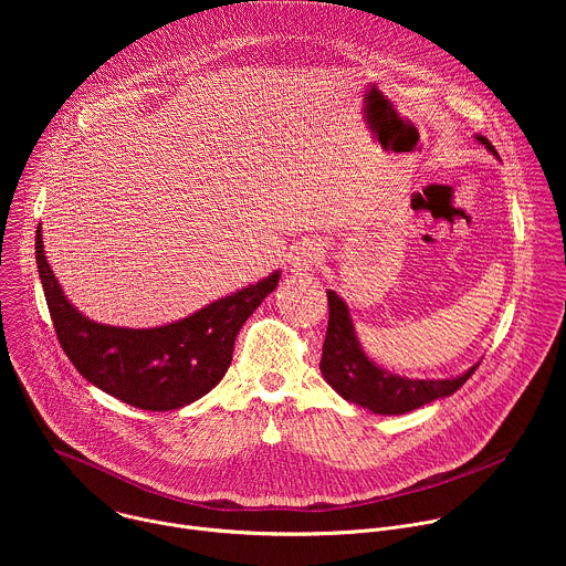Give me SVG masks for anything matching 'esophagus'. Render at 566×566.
<instances>
[{
	"instance_id": "34e87169",
	"label": "esophagus",
	"mask_w": 566,
	"mask_h": 566,
	"mask_svg": "<svg viewBox=\"0 0 566 566\" xmlns=\"http://www.w3.org/2000/svg\"><path fill=\"white\" fill-rule=\"evenodd\" d=\"M322 258V249L315 241H302V244L293 247L289 253V266L293 275H306Z\"/></svg>"
}]
</instances>
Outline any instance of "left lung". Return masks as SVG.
Masks as SVG:
<instances>
[{
  "label": "left lung",
  "instance_id": "left-lung-1",
  "mask_svg": "<svg viewBox=\"0 0 566 566\" xmlns=\"http://www.w3.org/2000/svg\"><path fill=\"white\" fill-rule=\"evenodd\" d=\"M493 156L500 158L486 136H474ZM329 297V327L322 345L319 371L325 380L354 406H360L374 415L398 417L419 410L437 398L454 394L479 367L474 363L461 376L454 378H406L391 374L376 365L365 352L356 336L354 319L347 302L336 293L327 291Z\"/></svg>",
  "mask_w": 566,
  "mask_h": 566
}]
</instances>
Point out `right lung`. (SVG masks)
Here are the masks:
<instances>
[{
	"label": "right lung",
	"mask_w": 566,
	"mask_h": 566,
	"mask_svg": "<svg viewBox=\"0 0 566 566\" xmlns=\"http://www.w3.org/2000/svg\"><path fill=\"white\" fill-rule=\"evenodd\" d=\"M35 260L60 347L73 367L109 396L149 412L179 410L206 396L228 371L239 329L280 282L273 271L170 325L127 329L94 322L66 300L40 228Z\"/></svg>",
	"instance_id": "right-lung-1"
}]
</instances>
